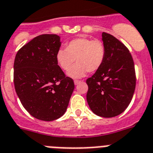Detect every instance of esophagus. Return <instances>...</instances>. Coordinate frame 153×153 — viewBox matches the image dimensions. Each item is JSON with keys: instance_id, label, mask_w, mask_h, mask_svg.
<instances>
[{"instance_id": "1", "label": "esophagus", "mask_w": 153, "mask_h": 153, "mask_svg": "<svg viewBox=\"0 0 153 153\" xmlns=\"http://www.w3.org/2000/svg\"><path fill=\"white\" fill-rule=\"evenodd\" d=\"M80 83H81V80H77V79H75V80H74V83H75V85H78V84Z\"/></svg>"}]
</instances>
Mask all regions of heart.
I'll use <instances>...</instances> for the list:
<instances>
[{
    "instance_id": "1",
    "label": "heart",
    "mask_w": 153,
    "mask_h": 153,
    "mask_svg": "<svg viewBox=\"0 0 153 153\" xmlns=\"http://www.w3.org/2000/svg\"><path fill=\"white\" fill-rule=\"evenodd\" d=\"M105 56L106 48L102 41L79 37L66 43V49H59L56 59L62 70L66 71L70 69L68 76L79 78L85 76L87 72L97 71L104 63ZM75 58L77 63L72 67Z\"/></svg>"
}]
</instances>
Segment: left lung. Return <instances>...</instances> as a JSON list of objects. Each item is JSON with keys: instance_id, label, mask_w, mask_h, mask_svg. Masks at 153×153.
<instances>
[{"instance_id": "left-lung-1", "label": "left lung", "mask_w": 153, "mask_h": 153, "mask_svg": "<svg viewBox=\"0 0 153 153\" xmlns=\"http://www.w3.org/2000/svg\"><path fill=\"white\" fill-rule=\"evenodd\" d=\"M106 48L104 63L91 77L87 100L94 114L104 117H115L128 108L136 84L135 65L128 49L114 36L103 32Z\"/></svg>"}]
</instances>
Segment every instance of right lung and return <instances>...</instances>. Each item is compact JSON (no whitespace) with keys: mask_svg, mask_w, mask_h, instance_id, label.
<instances>
[{"mask_svg":"<svg viewBox=\"0 0 153 153\" xmlns=\"http://www.w3.org/2000/svg\"><path fill=\"white\" fill-rule=\"evenodd\" d=\"M60 45L59 36L44 34L23 45L14 59L15 91L25 110L42 121L63 115L74 90L56 59Z\"/></svg>","mask_w":153,"mask_h":153,"instance_id":"obj_1","label":"right lung"}]
</instances>
